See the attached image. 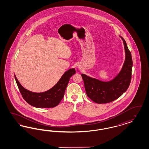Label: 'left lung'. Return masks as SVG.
<instances>
[{
	"label": "left lung",
	"instance_id": "1",
	"mask_svg": "<svg viewBox=\"0 0 149 149\" xmlns=\"http://www.w3.org/2000/svg\"><path fill=\"white\" fill-rule=\"evenodd\" d=\"M123 40L125 58L123 67L118 75L109 81H103L82 74L81 77L87 96L94 102H111L122 96L128 89L132 78L133 61L132 54L124 39Z\"/></svg>",
	"mask_w": 149,
	"mask_h": 149
}]
</instances>
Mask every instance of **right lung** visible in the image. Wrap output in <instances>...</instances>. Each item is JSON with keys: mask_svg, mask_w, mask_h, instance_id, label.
Masks as SVG:
<instances>
[{"mask_svg": "<svg viewBox=\"0 0 149 149\" xmlns=\"http://www.w3.org/2000/svg\"><path fill=\"white\" fill-rule=\"evenodd\" d=\"M76 72L74 68L70 69L62 75L56 84L45 92L33 93L26 90L20 84L15 75L16 82L24 99L31 106L37 108H53L56 106L64 97L70 77Z\"/></svg>", "mask_w": 149, "mask_h": 149, "instance_id": "1", "label": "right lung"}]
</instances>
